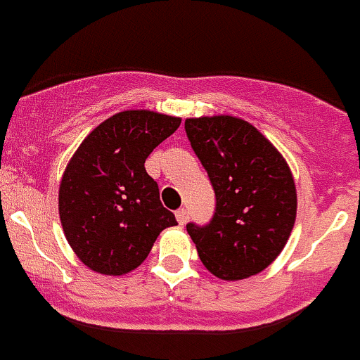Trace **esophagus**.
I'll return each instance as SVG.
<instances>
[{"mask_svg": "<svg viewBox=\"0 0 360 360\" xmlns=\"http://www.w3.org/2000/svg\"><path fill=\"white\" fill-rule=\"evenodd\" d=\"M189 219V214H188V210L186 208H180L176 212V221H178V225H186Z\"/></svg>", "mask_w": 360, "mask_h": 360, "instance_id": "esophagus-1", "label": "esophagus"}]
</instances>
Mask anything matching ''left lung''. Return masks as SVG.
Returning a JSON list of instances; mask_svg holds the SVG:
<instances>
[{"label":"left lung","instance_id":"obj_1","mask_svg":"<svg viewBox=\"0 0 360 360\" xmlns=\"http://www.w3.org/2000/svg\"><path fill=\"white\" fill-rule=\"evenodd\" d=\"M186 134L215 191L212 221L188 225L200 262L223 281L264 271L286 245L297 214L288 163L251 122L232 115L186 119Z\"/></svg>","mask_w":360,"mask_h":360}]
</instances>
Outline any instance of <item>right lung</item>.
Listing matches in <instances>:
<instances>
[{
    "instance_id": "obj_1",
    "label": "right lung",
    "mask_w": 360,
    "mask_h": 360,
    "mask_svg": "<svg viewBox=\"0 0 360 360\" xmlns=\"http://www.w3.org/2000/svg\"><path fill=\"white\" fill-rule=\"evenodd\" d=\"M182 119L128 109L98 124L77 146L59 186V217L76 257L102 275H126L148 257L163 229V208L145 162Z\"/></svg>"
}]
</instances>
